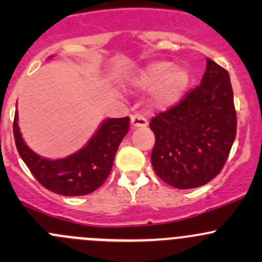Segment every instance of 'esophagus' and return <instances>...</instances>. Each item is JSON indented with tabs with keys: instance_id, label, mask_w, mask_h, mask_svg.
I'll return each instance as SVG.
<instances>
[{
	"instance_id": "1",
	"label": "esophagus",
	"mask_w": 262,
	"mask_h": 262,
	"mask_svg": "<svg viewBox=\"0 0 262 262\" xmlns=\"http://www.w3.org/2000/svg\"><path fill=\"white\" fill-rule=\"evenodd\" d=\"M130 124L133 128H144L148 125V120L144 115L134 114L130 116Z\"/></svg>"
}]
</instances>
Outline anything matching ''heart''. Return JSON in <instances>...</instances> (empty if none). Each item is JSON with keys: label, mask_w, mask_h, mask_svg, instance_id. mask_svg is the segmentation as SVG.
<instances>
[{"label": "heart", "mask_w": 262, "mask_h": 262, "mask_svg": "<svg viewBox=\"0 0 262 262\" xmlns=\"http://www.w3.org/2000/svg\"><path fill=\"white\" fill-rule=\"evenodd\" d=\"M189 72L182 66H171L166 60L149 63L137 76V86L148 89L153 86L152 101L158 107L176 104L189 84Z\"/></svg>", "instance_id": "heart-1"}]
</instances>
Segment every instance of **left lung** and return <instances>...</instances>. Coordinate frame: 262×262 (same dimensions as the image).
Listing matches in <instances>:
<instances>
[{"instance_id":"obj_1","label":"left lung","mask_w":262,"mask_h":262,"mask_svg":"<svg viewBox=\"0 0 262 262\" xmlns=\"http://www.w3.org/2000/svg\"><path fill=\"white\" fill-rule=\"evenodd\" d=\"M150 155L158 178L176 189H194L222 171L237 133L229 75L208 58L202 83L179 104L150 119Z\"/></svg>"}]
</instances>
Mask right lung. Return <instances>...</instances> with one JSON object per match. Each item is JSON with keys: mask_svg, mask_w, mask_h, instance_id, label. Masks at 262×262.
Here are the masks:
<instances>
[{"mask_svg": "<svg viewBox=\"0 0 262 262\" xmlns=\"http://www.w3.org/2000/svg\"><path fill=\"white\" fill-rule=\"evenodd\" d=\"M129 116L106 119L86 146L62 160H47L26 146L18 130L17 112L14 137L20 157L46 189L64 196H80L95 191L106 180L119 144L129 130Z\"/></svg>", "mask_w": 262, "mask_h": 262, "instance_id": "obj_1", "label": "right lung"}]
</instances>
